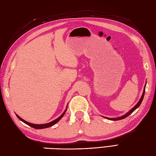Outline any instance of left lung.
<instances>
[{
	"instance_id": "obj_1",
	"label": "left lung",
	"mask_w": 156,
	"mask_h": 156,
	"mask_svg": "<svg viewBox=\"0 0 156 156\" xmlns=\"http://www.w3.org/2000/svg\"><path fill=\"white\" fill-rule=\"evenodd\" d=\"M145 88H144V91H143V95H142V96H141V98H140V101H139V102H138V103L134 106V108H132V109H131L130 111H129L128 113H127L126 115H124V116L117 117V118H108V117H106V118H107V119H111V120H113V121H117V120H120V119H124V118H126V117H127L128 115H130L132 113H133V112H134V111L135 110H136L138 107H139L140 105L141 104V102H142V101H143V98H144V95H145Z\"/></svg>"
}]
</instances>
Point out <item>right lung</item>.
<instances>
[{"label":"right lung","instance_id":"obj_1","mask_svg":"<svg viewBox=\"0 0 156 156\" xmlns=\"http://www.w3.org/2000/svg\"><path fill=\"white\" fill-rule=\"evenodd\" d=\"M66 111H64V112L61 115H60L59 117H58V118H57L56 119H55V120H54V121H52V122H49V123H48V124H31V123H29V122H26L25 120H23V119H22L21 117H19L18 115H16V116H17V117H18V119H20V120H21L22 122H23V123H25L26 124L28 125L29 126H30V127H32V128H35V129H43V128H47L51 127V126H53V125H54V124H56V123H57L58 121H59V120L62 118V117H63L64 113H65V112H66Z\"/></svg>","mask_w":156,"mask_h":156}]
</instances>
